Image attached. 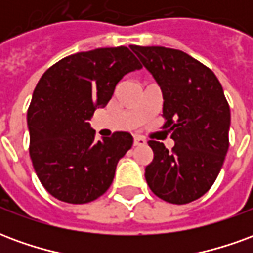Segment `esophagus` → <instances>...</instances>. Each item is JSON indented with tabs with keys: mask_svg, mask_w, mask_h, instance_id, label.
I'll return each instance as SVG.
<instances>
[{
	"mask_svg": "<svg viewBox=\"0 0 253 253\" xmlns=\"http://www.w3.org/2000/svg\"><path fill=\"white\" fill-rule=\"evenodd\" d=\"M146 143V139L142 137H134V146H143Z\"/></svg>",
	"mask_w": 253,
	"mask_h": 253,
	"instance_id": "34e87169",
	"label": "esophagus"
}]
</instances>
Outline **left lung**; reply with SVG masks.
Instances as JSON below:
<instances>
[{
    "label": "left lung",
    "mask_w": 253,
    "mask_h": 253,
    "mask_svg": "<svg viewBox=\"0 0 253 253\" xmlns=\"http://www.w3.org/2000/svg\"><path fill=\"white\" fill-rule=\"evenodd\" d=\"M163 92V128L175 141L172 150L149 141L153 161L145 179L154 195L186 205L214 184L229 149L230 108L215 74L175 48L130 46Z\"/></svg>",
    "instance_id": "obj_1"
}]
</instances>
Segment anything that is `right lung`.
<instances>
[{"label": "right lung", "instance_id": "right-lung-1", "mask_svg": "<svg viewBox=\"0 0 253 253\" xmlns=\"http://www.w3.org/2000/svg\"><path fill=\"white\" fill-rule=\"evenodd\" d=\"M141 67L127 47H107L69 55L42 76L27 112L30 156L54 198L83 205L110 188L132 137L116 131L94 141L88 121L108 104L123 76Z\"/></svg>", "mask_w": 253, "mask_h": 253}]
</instances>
